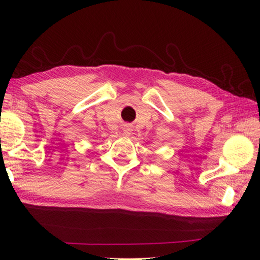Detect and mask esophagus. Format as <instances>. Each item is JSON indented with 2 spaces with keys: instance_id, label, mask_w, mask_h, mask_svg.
I'll return each instance as SVG.
<instances>
[{
  "instance_id": "1",
  "label": "esophagus",
  "mask_w": 260,
  "mask_h": 260,
  "mask_svg": "<svg viewBox=\"0 0 260 260\" xmlns=\"http://www.w3.org/2000/svg\"><path fill=\"white\" fill-rule=\"evenodd\" d=\"M131 131H132V129L129 128V127H128V128H126V129H125V133H129Z\"/></svg>"
}]
</instances>
